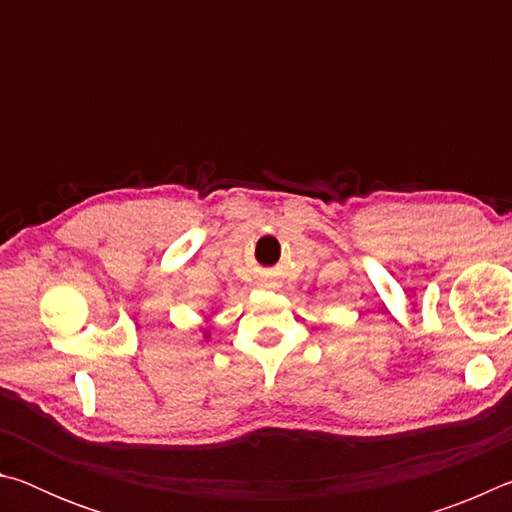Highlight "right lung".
Instances as JSON below:
<instances>
[{
	"mask_svg": "<svg viewBox=\"0 0 512 512\" xmlns=\"http://www.w3.org/2000/svg\"><path fill=\"white\" fill-rule=\"evenodd\" d=\"M207 336H210V334H205V339H207Z\"/></svg>",
	"mask_w": 512,
	"mask_h": 512,
	"instance_id": "right-lung-1",
	"label": "right lung"
}]
</instances>
